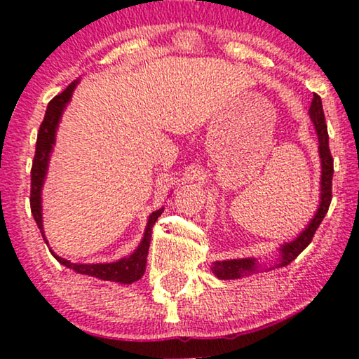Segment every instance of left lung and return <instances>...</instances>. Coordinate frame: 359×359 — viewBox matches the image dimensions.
Returning <instances> with one entry per match:
<instances>
[{"label": "left lung", "mask_w": 359, "mask_h": 359, "mask_svg": "<svg viewBox=\"0 0 359 359\" xmlns=\"http://www.w3.org/2000/svg\"><path fill=\"white\" fill-rule=\"evenodd\" d=\"M309 116L316 127L317 137H318V156H320V166H322V175H320V201H318V208L311 219V222L307 224V227L297 235L296 238H292L291 242L283 243L279 247V258L276 263L264 266L258 262L257 258H238V259H224V262H214L212 273L219 279H238L243 276H250V274L258 273L259 269L269 271V269L286 266L296 259L304 250L307 248V245L312 242L313 233L318 229V225L322 224L323 217H325L328 208L332 203V178H333V158L328 149V134H327V124H325V116H323V107L320 96L313 93V100L311 102V109H309Z\"/></svg>", "instance_id": "1"}]
</instances>
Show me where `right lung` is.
Segmentation results:
<instances>
[{
    "label": "right lung",
    "mask_w": 359,
    "mask_h": 359,
    "mask_svg": "<svg viewBox=\"0 0 359 359\" xmlns=\"http://www.w3.org/2000/svg\"><path fill=\"white\" fill-rule=\"evenodd\" d=\"M80 80H75L70 86L67 88L65 91L60 93V95L53 97V100L48 102L46 116H43V121L41 124V129H39L37 134V142H36V155H34L32 161V170H31V210L34 215V220H36L37 227L41 229L42 237L47 242L46 233H43V225H42V188L43 181H46L47 170H48V161H50V155L53 150V145H55V135L58 124H60L63 111L68 102L72 100L73 91ZM161 212H163V208L155 210L149 215V220H147V227L144 232V238L139 243V247L134 250V253H130L129 257H124L117 262L111 263H72L68 259L58 257L55 252H52L53 257L63 266L73 269L75 273L86 274V276H93L97 279H102V281H114L121 284H132L144 276L145 273V264H147V255H149V247H150V238H151V227H154L156 219L160 217Z\"/></svg>",
    "instance_id": "1"
}]
</instances>
